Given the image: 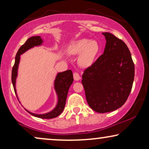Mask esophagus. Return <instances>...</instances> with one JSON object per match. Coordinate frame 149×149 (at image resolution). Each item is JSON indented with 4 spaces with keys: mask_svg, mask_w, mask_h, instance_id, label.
<instances>
[{
    "mask_svg": "<svg viewBox=\"0 0 149 149\" xmlns=\"http://www.w3.org/2000/svg\"><path fill=\"white\" fill-rule=\"evenodd\" d=\"M73 77H74V79L75 81H79V79H81L80 75H79V73L77 72H74V74H73Z\"/></svg>",
    "mask_w": 149,
    "mask_h": 149,
    "instance_id": "esophagus-1",
    "label": "esophagus"
}]
</instances>
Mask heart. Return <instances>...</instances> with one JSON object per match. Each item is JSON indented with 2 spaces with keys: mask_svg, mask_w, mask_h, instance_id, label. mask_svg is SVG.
I'll return each mask as SVG.
<instances>
[{
  "mask_svg": "<svg viewBox=\"0 0 149 149\" xmlns=\"http://www.w3.org/2000/svg\"><path fill=\"white\" fill-rule=\"evenodd\" d=\"M99 51V45L95 40L87 38L73 42L68 49V53L72 55L81 54L79 63L82 66H88L92 64Z\"/></svg>",
  "mask_w": 149,
  "mask_h": 149,
  "instance_id": "heart-1",
  "label": "heart"
}]
</instances>
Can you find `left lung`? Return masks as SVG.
Returning a JSON list of instances; mask_svg holds the SVG:
<instances>
[{"label":"left lung","instance_id":"left-lung-1","mask_svg":"<svg viewBox=\"0 0 149 149\" xmlns=\"http://www.w3.org/2000/svg\"><path fill=\"white\" fill-rule=\"evenodd\" d=\"M107 40L104 54L82 75L87 103L100 113L115 111L127 100L134 79L131 53L123 40L103 32Z\"/></svg>","mask_w":149,"mask_h":149}]
</instances>
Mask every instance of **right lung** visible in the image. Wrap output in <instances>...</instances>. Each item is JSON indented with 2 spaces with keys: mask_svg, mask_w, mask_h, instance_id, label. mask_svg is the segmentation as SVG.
Listing matches in <instances>:
<instances>
[{
  "mask_svg": "<svg viewBox=\"0 0 149 149\" xmlns=\"http://www.w3.org/2000/svg\"><path fill=\"white\" fill-rule=\"evenodd\" d=\"M42 40L39 36H32V37L28 38L25 43L20 47L19 50H18L17 54H16L15 64H14L13 68H12L11 73V81L15 94V79L17 74V68L19 62L20 55L29 49L33 47L34 46L39 45L42 43ZM73 81H74L73 74L71 70H68L63 72L58 73V74L56 77V81H55V89H56L58 96V102L56 109L53 110L50 113L44 114V115H36V114L30 113L27 110H26V111H28V113L34 117L41 118V119H53V118L57 117L62 113L63 110L64 109L69 87L72 83Z\"/></svg>",
  "mask_w": 149,
  "mask_h": 149,
  "instance_id": "1",
  "label": "right lung"
}]
</instances>
